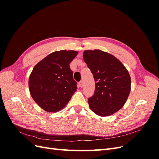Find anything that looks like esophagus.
<instances>
[{"label": "esophagus", "instance_id": "1", "mask_svg": "<svg viewBox=\"0 0 159 159\" xmlns=\"http://www.w3.org/2000/svg\"><path fill=\"white\" fill-rule=\"evenodd\" d=\"M79 87H80V88L83 87V81H80L79 82Z\"/></svg>", "mask_w": 159, "mask_h": 159}]
</instances>
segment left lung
<instances>
[{
	"instance_id": "left-lung-1",
	"label": "left lung",
	"mask_w": 159,
	"mask_h": 159,
	"mask_svg": "<svg viewBox=\"0 0 159 159\" xmlns=\"http://www.w3.org/2000/svg\"><path fill=\"white\" fill-rule=\"evenodd\" d=\"M84 60L93 74L95 89L88 98L90 109L106 117L123 107L131 91V77L125 67L113 55L99 50H85Z\"/></svg>"
}]
</instances>
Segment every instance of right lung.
<instances>
[{"label": "right lung", "mask_w": 159, "mask_h": 159, "mask_svg": "<svg viewBox=\"0 0 159 159\" xmlns=\"http://www.w3.org/2000/svg\"><path fill=\"white\" fill-rule=\"evenodd\" d=\"M78 52L66 50L51 53L34 66L28 85L34 102L48 112L63 109L77 89L70 64Z\"/></svg>", "instance_id": "add662e5"}]
</instances>
